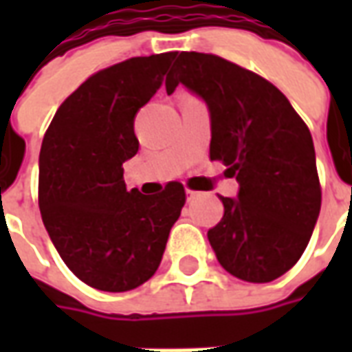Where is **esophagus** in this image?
Segmentation results:
<instances>
[{"label": "esophagus", "instance_id": "1", "mask_svg": "<svg viewBox=\"0 0 352 352\" xmlns=\"http://www.w3.org/2000/svg\"><path fill=\"white\" fill-rule=\"evenodd\" d=\"M194 198H198V192H194V190H186V199L188 201H192Z\"/></svg>", "mask_w": 352, "mask_h": 352}]
</instances>
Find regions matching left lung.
<instances>
[{"mask_svg":"<svg viewBox=\"0 0 352 352\" xmlns=\"http://www.w3.org/2000/svg\"><path fill=\"white\" fill-rule=\"evenodd\" d=\"M184 85L211 113L209 158L228 166L237 198L207 232L221 265L247 283L287 273L309 243L320 211L315 146L287 96L256 73L204 52H181L166 90Z\"/></svg>","mask_w":352,"mask_h":352,"instance_id":"8db88e82","label":"left lung"}]
</instances>
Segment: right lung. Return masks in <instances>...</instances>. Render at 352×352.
<instances>
[{
	"instance_id": "add662e5",
	"label": "right lung",
	"mask_w": 352,
	"mask_h": 352,
	"mask_svg": "<svg viewBox=\"0 0 352 352\" xmlns=\"http://www.w3.org/2000/svg\"><path fill=\"white\" fill-rule=\"evenodd\" d=\"M177 52L135 56L88 77L58 107L39 154V209L58 254L88 287L126 292L148 280L186 194L126 190L133 118L160 88Z\"/></svg>"
}]
</instances>
